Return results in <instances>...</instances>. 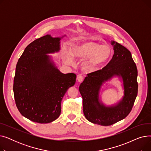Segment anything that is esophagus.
I'll list each match as a JSON object with an SVG mask.
<instances>
[{"instance_id":"obj_1","label":"esophagus","mask_w":151,"mask_h":151,"mask_svg":"<svg viewBox=\"0 0 151 151\" xmlns=\"http://www.w3.org/2000/svg\"><path fill=\"white\" fill-rule=\"evenodd\" d=\"M84 76H82V75H78V76H77V80H78V82H80V83H81V82H83V81L84 80Z\"/></svg>"}]
</instances>
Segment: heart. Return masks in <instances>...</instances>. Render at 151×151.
<instances>
[{
  "label": "heart",
  "instance_id": "obj_1",
  "mask_svg": "<svg viewBox=\"0 0 151 151\" xmlns=\"http://www.w3.org/2000/svg\"><path fill=\"white\" fill-rule=\"evenodd\" d=\"M74 57L80 59L87 58L83 63V67L86 71H92L107 62L111 57L112 50L108 45H103L95 42H88L75 45L72 47ZM72 54L65 51L64 60L67 63H72Z\"/></svg>",
  "mask_w": 151,
  "mask_h": 151
}]
</instances>
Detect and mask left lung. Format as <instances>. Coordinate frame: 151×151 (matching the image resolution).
I'll return each instance as SVG.
<instances>
[{
    "label": "left lung",
    "mask_w": 151,
    "mask_h": 151,
    "mask_svg": "<svg viewBox=\"0 0 151 151\" xmlns=\"http://www.w3.org/2000/svg\"><path fill=\"white\" fill-rule=\"evenodd\" d=\"M111 44L114 50L111 60L102 69L88 73L79 88L86 118L104 126L113 125L127 116L138 93V70L131 52L115 42ZM114 76L122 77L124 96L117 106L106 107L99 102V91L102 83Z\"/></svg>",
    "instance_id": "1"
}]
</instances>
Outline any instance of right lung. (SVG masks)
Wrapping results in <instances>:
<instances>
[{"instance_id":"obj_1","label":"right lung","mask_w":151,"mask_h":151,"mask_svg":"<svg viewBox=\"0 0 151 151\" xmlns=\"http://www.w3.org/2000/svg\"><path fill=\"white\" fill-rule=\"evenodd\" d=\"M60 38L46 35L30 43L16 67L14 97L19 113L28 119L50 123L59 117L61 101L74 86L76 75L63 74L46 54L59 51Z\"/></svg>"}]
</instances>
